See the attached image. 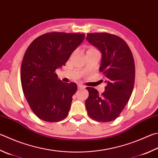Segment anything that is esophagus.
<instances>
[{"mask_svg":"<svg viewBox=\"0 0 158 158\" xmlns=\"http://www.w3.org/2000/svg\"><path fill=\"white\" fill-rule=\"evenodd\" d=\"M77 88H78V89H83V88H85V86H84V85H82L79 84L78 85H77Z\"/></svg>","mask_w":158,"mask_h":158,"instance_id":"esophagus-1","label":"esophagus"}]
</instances>
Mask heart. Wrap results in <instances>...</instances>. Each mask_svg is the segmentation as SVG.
Listing matches in <instances>:
<instances>
[{
    "instance_id": "heart-1",
    "label": "heart",
    "mask_w": 158,
    "mask_h": 158,
    "mask_svg": "<svg viewBox=\"0 0 158 158\" xmlns=\"http://www.w3.org/2000/svg\"><path fill=\"white\" fill-rule=\"evenodd\" d=\"M94 50V49H93V48H90V49H89L88 50Z\"/></svg>"
}]
</instances>
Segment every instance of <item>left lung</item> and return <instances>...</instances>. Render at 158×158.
<instances>
[{"instance_id":"8db88e82","label":"left lung","mask_w":158,"mask_h":158,"mask_svg":"<svg viewBox=\"0 0 158 158\" xmlns=\"http://www.w3.org/2000/svg\"><path fill=\"white\" fill-rule=\"evenodd\" d=\"M87 41L102 53L99 71L106 86L99 94L87 87L85 108L92 119L101 122L115 119L130 99L135 83V64L130 48L120 37L108 33L87 34Z\"/></svg>"}]
</instances>
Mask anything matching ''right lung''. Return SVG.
<instances>
[{"label":"right lung","instance_id":"obj_1","mask_svg":"<svg viewBox=\"0 0 158 158\" xmlns=\"http://www.w3.org/2000/svg\"><path fill=\"white\" fill-rule=\"evenodd\" d=\"M84 37V34H45L34 39L25 52L21 69L22 88L39 119L55 122L67 117L77 85L61 81L55 70L65 65Z\"/></svg>","mask_w":158,"mask_h":158}]
</instances>
